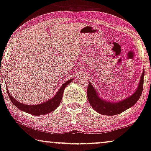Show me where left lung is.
Listing matches in <instances>:
<instances>
[{"instance_id":"obj_1","label":"left lung","mask_w":151,"mask_h":151,"mask_svg":"<svg viewBox=\"0 0 151 151\" xmlns=\"http://www.w3.org/2000/svg\"><path fill=\"white\" fill-rule=\"evenodd\" d=\"M144 70L143 71L136 91L128 98L117 102H109L101 98L95 88L93 86L91 82H89L87 90L88 100L91 106L99 114L105 116H114L121 114L124 111L132 107L139 100L144 87Z\"/></svg>"}]
</instances>
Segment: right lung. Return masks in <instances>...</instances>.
Instances as JSON below:
<instances>
[{"mask_svg":"<svg viewBox=\"0 0 151 151\" xmlns=\"http://www.w3.org/2000/svg\"><path fill=\"white\" fill-rule=\"evenodd\" d=\"M73 79H71L66 81L65 83L62 85V86L60 88L58 92L51 99H49V100L46 101L45 102L41 103V104H36V105H28V104H24L23 103H21L15 100L12 95L9 93L8 89L7 88V94L9 95V98L10 99L11 102L14 104L15 106H17L19 109L23 111L26 112V113L32 114L35 116H41L45 115V114H49L50 112L53 111L58 108V106L60 104L61 100L63 98V91L65 88L71 82Z\"/></svg>","mask_w":151,"mask_h":151,"instance_id":"obj_1","label":"right lung"}]
</instances>
